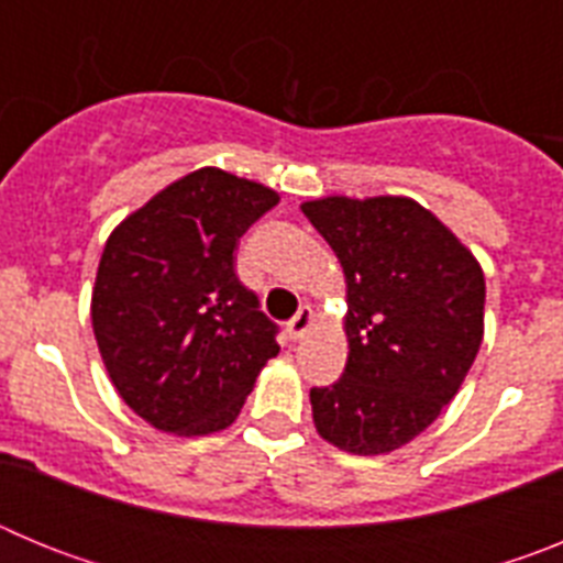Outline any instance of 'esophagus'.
I'll use <instances>...</instances> for the list:
<instances>
[{"mask_svg":"<svg viewBox=\"0 0 563 563\" xmlns=\"http://www.w3.org/2000/svg\"><path fill=\"white\" fill-rule=\"evenodd\" d=\"M312 324H316V312H312V307H301V310L287 321V335H290V341H301V338L312 330Z\"/></svg>","mask_w":563,"mask_h":563,"instance_id":"obj_1","label":"esophagus"}]
</instances>
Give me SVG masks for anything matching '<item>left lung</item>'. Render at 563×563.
I'll use <instances>...</instances> for the list:
<instances>
[{
    "label": "left lung",
    "instance_id": "8db88e82",
    "mask_svg": "<svg viewBox=\"0 0 563 563\" xmlns=\"http://www.w3.org/2000/svg\"><path fill=\"white\" fill-rule=\"evenodd\" d=\"M346 282L350 343L338 383L312 389V422L335 449L377 456L440 417L485 335V273L411 197L301 202Z\"/></svg>",
    "mask_w": 563,
    "mask_h": 563
}]
</instances>
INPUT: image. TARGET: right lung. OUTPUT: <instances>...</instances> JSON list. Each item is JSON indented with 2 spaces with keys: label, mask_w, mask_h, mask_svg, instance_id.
Returning a JSON list of instances; mask_svg holds the SVG:
<instances>
[{
  "label": "right lung",
  "mask_w": 563,
  "mask_h": 563,
  "mask_svg": "<svg viewBox=\"0 0 563 563\" xmlns=\"http://www.w3.org/2000/svg\"><path fill=\"white\" fill-rule=\"evenodd\" d=\"M276 202L273 188L206 166L109 233L92 330L118 395L157 431L228 429L278 355L276 324L233 271L239 236Z\"/></svg>",
  "instance_id": "add662e5"
}]
</instances>
